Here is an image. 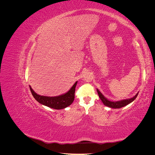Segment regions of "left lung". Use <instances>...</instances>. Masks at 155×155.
Returning a JSON list of instances; mask_svg holds the SVG:
<instances>
[{"instance_id":"left-lung-1","label":"left lung","mask_w":155,"mask_h":155,"mask_svg":"<svg viewBox=\"0 0 155 155\" xmlns=\"http://www.w3.org/2000/svg\"><path fill=\"white\" fill-rule=\"evenodd\" d=\"M97 92L98 94V96H99L101 101L103 102V104H104L105 106L112 108V109H120V108L127 105L128 104H130L131 102H133L136 98H137L138 94V93H137L134 97L129 98V99L123 100L118 101H111L109 100H107V98L100 92V91L98 90V89H97Z\"/></svg>"}]
</instances>
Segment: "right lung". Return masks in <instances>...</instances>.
<instances>
[{
  "label": "right lung",
  "mask_w": 155,
  "mask_h": 155,
  "mask_svg": "<svg viewBox=\"0 0 155 155\" xmlns=\"http://www.w3.org/2000/svg\"><path fill=\"white\" fill-rule=\"evenodd\" d=\"M77 83L78 81L75 83L67 92L62 95L54 97L44 96L37 94L31 88V86H30V89L33 96L39 104L47 106L51 109L59 110L64 109L72 104L74 100L75 88L77 85Z\"/></svg>",
  "instance_id": "obj_1"
}]
</instances>
